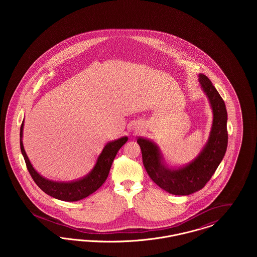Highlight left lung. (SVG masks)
Returning a JSON list of instances; mask_svg holds the SVG:
<instances>
[{
	"instance_id": "1",
	"label": "left lung",
	"mask_w": 257,
	"mask_h": 257,
	"mask_svg": "<svg viewBox=\"0 0 257 257\" xmlns=\"http://www.w3.org/2000/svg\"><path fill=\"white\" fill-rule=\"evenodd\" d=\"M199 83L209 98L214 116L208 143L196 159L183 168L170 169L162 161L155 143L140 137L137 140L149 177L160 188L176 196H188L201 190L219 167L227 147L225 104L205 75L199 74Z\"/></svg>"
}]
</instances>
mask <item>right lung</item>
I'll use <instances>...</instances> for the list:
<instances>
[{
    "instance_id": "right-lung-1",
    "label": "right lung",
    "mask_w": 257,
    "mask_h": 257,
    "mask_svg": "<svg viewBox=\"0 0 257 257\" xmlns=\"http://www.w3.org/2000/svg\"><path fill=\"white\" fill-rule=\"evenodd\" d=\"M23 126L24 122L22 123L20 128V148L28 171L34 181L44 193L63 201H77L98 190L106 181L117 151L128 141L127 137H122L116 141L108 143L99 155L94 168L85 177L71 182H56L42 177L33 168L23 147Z\"/></svg>"
}]
</instances>
